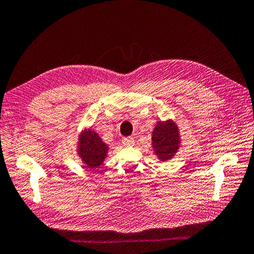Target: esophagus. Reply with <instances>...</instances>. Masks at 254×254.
<instances>
[{
  "label": "esophagus",
  "instance_id": "1",
  "mask_svg": "<svg viewBox=\"0 0 254 254\" xmlns=\"http://www.w3.org/2000/svg\"><path fill=\"white\" fill-rule=\"evenodd\" d=\"M123 143L127 147H131L133 146V143H135V140H133L132 137H125L123 139Z\"/></svg>",
  "mask_w": 254,
  "mask_h": 254
}]
</instances>
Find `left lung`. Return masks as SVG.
I'll return each mask as SVG.
<instances>
[{
	"label": "left lung",
	"instance_id": "left-lung-1",
	"mask_svg": "<svg viewBox=\"0 0 254 254\" xmlns=\"http://www.w3.org/2000/svg\"><path fill=\"white\" fill-rule=\"evenodd\" d=\"M179 145L178 128L174 123H158L152 131V146L161 160H168L175 155Z\"/></svg>",
	"mask_w": 254,
	"mask_h": 254
}]
</instances>
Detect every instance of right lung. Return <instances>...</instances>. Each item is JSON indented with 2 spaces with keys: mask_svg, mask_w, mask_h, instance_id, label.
<instances>
[{
  "mask_svg": "<svg viewBox=\"0 0 254 254\" xmlns=\"http://www.w3.org/2000/svg\"><path fill=\"white\" fill-rule=\"evenodd\" d=\"M107 150V146L102 141L96 132L87 130L80 135L78 154L89 168H94L102 164L106 157Z\"/></svg>",
  "mask_w": 254,
  "mask_h": 254,
  "instance_id": "1",
  "label": "right lung"
}]
</instances>
